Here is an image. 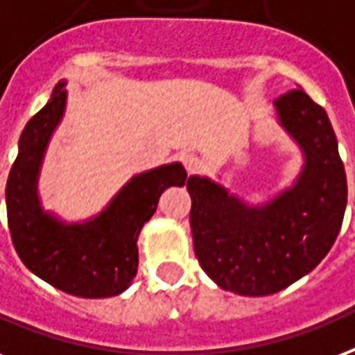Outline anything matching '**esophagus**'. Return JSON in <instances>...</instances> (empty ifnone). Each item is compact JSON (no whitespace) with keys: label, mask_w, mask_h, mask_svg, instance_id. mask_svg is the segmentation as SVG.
Segmentation results:
<instances>
[{"label":"esophagus","mask_w":355,"mask_h":355,"mask_svg":"<svg viewBox=\"0 0 355 355\" xmlns=\"http://www.w3.org/2000/svg\"><path fill=\"white\" fill-rule=\"evenodd\" d=\"M180 162H182L184 169L188 175H193V173H199L202 167V162L197 158L196 154H182L180 156Z\"/></svg>","instance_id":"esophagus-1"}]
</instances>
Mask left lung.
Wrapping results in <instances>:
<instances>
[{"label":"left lung","mask_w":355,"mask_h":355,"mask_svg":"<svg viewBox=\"0 0 355 355\" xmlns=\"http://www.w3.org/2000/svg\"><path fill=\"white\" fill-rule=\"evenodd\" d=\"M277 121L304 153L291 188L248 205L207 177H189V225L199 264L223 291L268 296L318 266L339 234L346 173L324 107L302 89L275 100Z\"/></svg>","instance_id":"1"}]
</instances>
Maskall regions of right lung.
Instances as JSON below:
<instances>
[{
	"label": "right lung",
	"mask_w": 355,
	"mask_h": 355,
	"mask_svg": "<svg viewBox=\"0 0 355 355\" xmlns=\"http://www.w3.org/2000/svg\"><path fill=\"white\" fill-rule=\"evenodd\" d=\"M67 81L29 119L7 180V220L21 262L59 291L80 297L117 296L137 274V236L156 212L159 196L186 184L182 164L135 175L112 202L83 223H64L40 207L39 173L53 130L67 105Z\"/></svg>",
	"instance_id": "add662e5"
}]
</instances>
